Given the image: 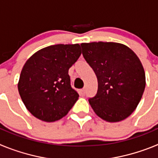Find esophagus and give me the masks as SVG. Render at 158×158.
<instances>
[{"label": "esophagus", "mask_w": 158, "mask_h": 158, "mask_svg": "<svg viewBox=\"0 0 158 158\" xmlns=\"http://www.w3.org/2000/svg\"><path fill=\"white\" fill-rule=\"evenodd\" d=\"M85 92H86L85 89H82L80 90V93L82 95V96H84V95L85 94Z\"/></svg>", "instance_id": "esophagus-1"}]
</instances>
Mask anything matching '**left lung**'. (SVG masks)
<instances>
[{
    "label": "left lung",
    "mask_w": 158,
    "mask_h": 158,
    "mask_svg": "<svg viewBox=\"0 0 158 158\" xmlns=\"http://www.w3.org/2000/svg\"><path fill=\"white\" fill-rule=\"evenodd\" d=\"M81 46L98 81L96 96L89 100L92 108L107 122L123 120L135 111L146 87L140 60L121 43L93 42Z\"/></svg>",
    "instance_id": "left-lung-1"
}]
</instances>
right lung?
I'll return each mask as SVG.
<instances>
[{
	"mask_svg": "<svg viewBox=\"0 0 158 158\" xmlns=\"http://www.w3.org/2000/svg\"><path fill=\"white\" fill-rule=\"evenodd\" d=\"M79 44H57L35 53L23 65L18 90L35 117L54 122L65 116L78 100L69 69L80 57Z\"/></svg>",
	"mask_w": 158,
	"mask_h": 158,
	"instance_id": "add662e5",
	"label": "right lung"
}]
</instances>
